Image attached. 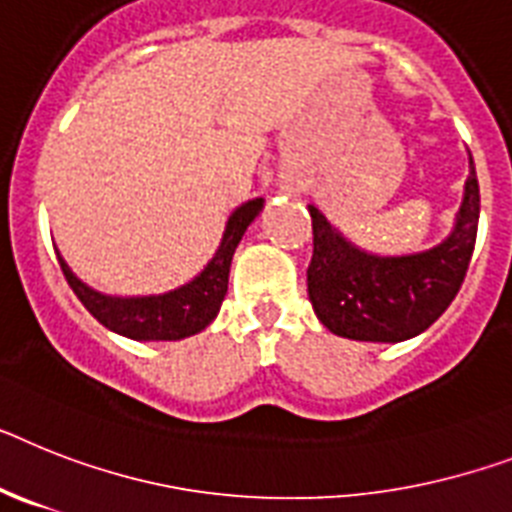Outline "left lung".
<instances>
[{
  "label": "left lung",
  "instance_id": "1",
  "mask_svg": "<svg viewBox=\"0 0 512 512\" xmlns=\"http://www.w3.org/2000/svg\"><path fill=\"white\" fill-rule=\"evenodd\" d=\"M308 301L337 337L403 342L432 327L458 295L479 230V180L471 159L453 232L439 246L408 256H374L345 240L316 206Z\"/></svg>",
  "mask_w": 512,
  "mask_h": 512
}]
</instances>
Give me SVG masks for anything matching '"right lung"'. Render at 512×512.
<instances>
[{
    "label": "right lung",
    "mask_w": 512,
    "mask_h": 512,
    "mask_svg": "<svg viewBox=\"0 0 512 512\" xmlns=\"http://www.w3.org/2000/svg\"><path fill=\"white\" fill-rule=\"evenodd\" d=\"M261 209H264V198H253L232 211L222 243L214 259L204 266V272L193 277L188 285L164 295H143V298L104 295L88 287L86 282H80L59 253L57 259L67 285L73 287L78 301L88 308V314L94 316L96 322L130 340H183V337L198 335L219 314V306L227 295L232 253Z\"/></svg>",
    "instance_id": "1"
}]
</instances>
